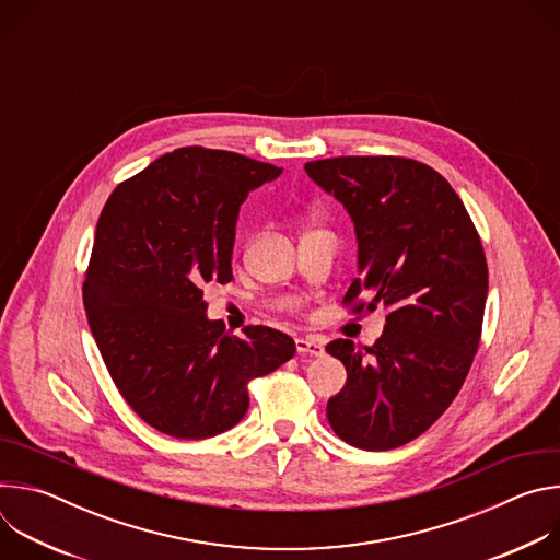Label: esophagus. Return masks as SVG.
Masks as SVG:
<instances>
[{
    "label": "esophagus",
    "mask_w": 560,
    "mask_h": 560,
    "mask_svg": "<svg viewBox=\"0 0 560 560\" xmlns=\"http://www.w3.org/2000/svg\"><path fill=\"white\" fill-rule=\"evenodd\" d=\"M296 352L299 354H310V357H322L326 350L324 346L314 341V339H296Z\"/></svg>",
    "instance_id": "esophagus-1"
}]
</instances>
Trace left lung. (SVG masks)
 Returning a JSON list of instances; mask_svg holds the SVG:
<instances>
[{
	"label": "left lung",
	"mask_w": 560,
	"mask_h": 560,
	"mask_svg": "<svg viewBox=\"0 0 560 560\" xmlns=\"http://www.w3.org/2000/svg\"><path fill=\"white\" fill-rule=\"evenodd\" d=\"M305 173L354 221L359 277L343 305L387 310L374 346H326L348 372L328 421L354 447H401L450 408L471 368L488 299L481 236L445 177L415 159L332 156Z\"/></svg>",
	"instance_id": "obj_1"
}]
</instances>
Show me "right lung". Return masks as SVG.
Listing matches in <instances>:
<instances>
[{"label":"right lung","mask_w":560,"mask_h":560,"mask_svg":"<svg viewBox=\"0 0 560 560\" xmlns=\"http://www.w3.org/2000/svg\"><path fill=\"white\" fill-rule=\"evenodd\" d=\"M281 168L257 159L179 148L121 182L95 230L84 307L126 404L175 439H210L250 406L248 383L294 357L268 326L223 332L203 288L232 281L238 206Z\"/></svg>","instance_id":"obj_1"}]
</instances>
